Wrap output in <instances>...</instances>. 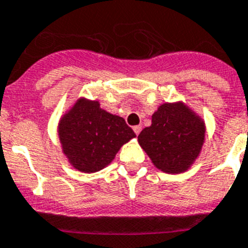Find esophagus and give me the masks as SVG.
<instances>
[{
    "instance_id": "obj_1",
    "label": "esophagus",
    "mask_w": 248,
    "mask_h": 248,
    "mask_svg": "<svg viewBox=\"0 0 248 248\" xmlns=\"http://www.w3.org/2000/svg\"><path fill=\"white\" fill-rule=\"evenodd\" d=\"M141 130H142V126H141V124H137V126H135V127H134V131H135V134H136V135L140 134Z\"/></svg>"
}]
</instances>
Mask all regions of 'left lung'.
<instances>
[{
    "instance_id": "left-lung-1",
    "label": "left lung",
    "mask_w": 248,
    "mask_h": 248,
    "mask_svg": "<svg viewBox=\"0 0 248 248\" xmlns=\"http://www.w3.org/2000/svg\"><path fill=\"white\" fill-rule=\"evenodd\" d=\"M204 122L184 103H164L153 114L151 126L139 135V143L161 171L179 174L189 169L201 153Z\"/></svg>"
}]
</instances>
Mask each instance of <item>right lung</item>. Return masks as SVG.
Wrapping results in <instances>:
<instances>
[{"label":"right lung","instance_id":"obj_1","mask_svg":"<svg viewBox=\"0 0 248 248\" xmlns=\"http://www.w3.org/2000/svg\"><path fill=\"white\" fill-rule=\"evenodd\" d=\"M58 132L69 163L83 172L103 169L136 136L124 118L102 109L98 101L84 98L62 117Z\"/></svg>","mask_w":248,"mask_h":248}]
</instances>
